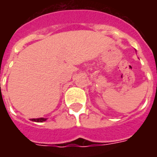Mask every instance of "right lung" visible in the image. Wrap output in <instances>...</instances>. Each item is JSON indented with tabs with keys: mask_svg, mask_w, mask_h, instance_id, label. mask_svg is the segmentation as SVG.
Here are the masks:
<instances>
[{
	"mask_svg": "<svg viewBox=\"0 0 157 157\" xmlns=\"http://www.w3.org/2000/svg\"><path fill=\"white\" fill-rule=\"evenodd\" d=\"M31 120H32V121H34V122H39V123H42V122L46 121V120H47V118H32V119H31Z\"/></svg>",
	"mask_w": 157,
	"mask_h": 157,
	"instance_id": "add662e5",
	"label": "right lung"
}]
</instances>
